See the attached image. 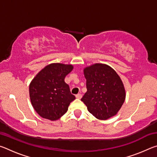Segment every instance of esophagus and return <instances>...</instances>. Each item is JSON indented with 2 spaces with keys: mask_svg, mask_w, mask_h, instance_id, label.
Segmentation results:
<instances>
[{
  "mask_svg": "<svg viewBox=\"0 0 157 157\" xmlns=\"http://www.w3.org/2000/svg\"><path fill=\"white\" fill-rule=\"evenodd\" d=\"M75 97L78 98V99H81V98H82V94H77L76 95H75Z\"/></svg>",
  "mask_w": 157,
  "mask_h": 157,
  "instance_id": "34e87169",
  "label": "esophagus"
}]
</instances>
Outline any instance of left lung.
Segmentation results:
<instances>
[{
	"label": "left lung",
	"instance_id": "8db88e82",
	"mask_svg": "<svg viewBox=\"0 0 157 157\" xmlns=\"http://www.w3.org/2000/svg\"><path fill=\"white\" fill-rule=\"evenodd\" d=\"M87 91L81 100L99 120L116 115L126 97L123 81L111 66L96 63L84 68Z\"/></svg>",
	"mask_w": 157,
	"mask_h": 157
}]
</instances>
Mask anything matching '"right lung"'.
I'll use <instances>...</instances> for the list:
<instances>
[{
  "mask_svg": "<svg viewBox=\"0 0 157 157\" xmlns=\"http://www.w3.org/2000/svg\"><path fill=\"white\" fill-rule=\"evenodd\" d=\"M73 69L72 64L50 63L41 69L31 81L29 94L32 105L43 118L58 120L75 99L64 82L65 77Z\"/></svg>",
  "mask_w": 157,
  "mask_h": 157,
  "instance_id": "1",
  "label": "right lung"
}]
</instances>
